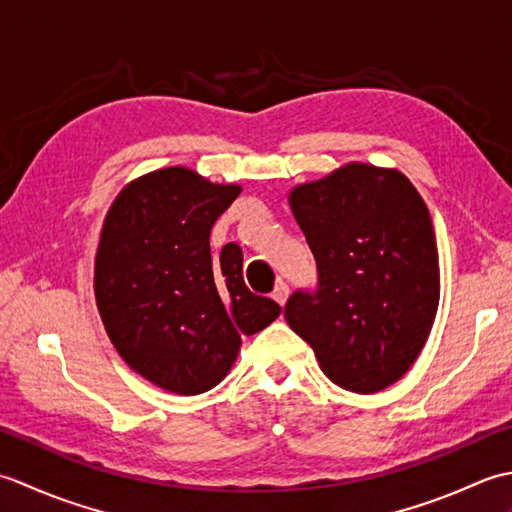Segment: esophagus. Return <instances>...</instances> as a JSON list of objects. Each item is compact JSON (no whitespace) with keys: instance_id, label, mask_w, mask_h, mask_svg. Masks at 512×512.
<instances>
[{"instance_id":"obj_1","label":"esophagus","mask_w":512,"mask_h":512,"mask_svg":"<svg viewBox=\"0 0 512 512\" xmlns=\"http://www.w3.org/2000/svg\"><path fill=\"white\" fill-rule=\"evenodd\" d=\"M288 295H290L288 284H286V281H279V284L273 290V299L279 303V306H284V303L288 301Z\"/></svg>"}]
</instances>
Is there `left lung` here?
<instances>
[{"mask_svg": "<svg viewBox=\"0 0 512 512\" xmlns=\"http://www.w3.org/2000/svg\"><path fill=\"white\" fill-rule=\"evenodd\" d=\"M290 206L317 262V286L288 297V325L339 387L374 394L394 385L438 310L427 204L402 173L354 162L301 184Z\"/></svg>", "mask_w": 512, "mask_h": 512, "instance_id": "8db88e82", "label": "left lung"}]
</instances>
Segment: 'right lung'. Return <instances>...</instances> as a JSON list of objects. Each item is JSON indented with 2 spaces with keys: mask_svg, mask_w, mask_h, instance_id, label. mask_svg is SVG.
<instances>
[{
  "mask_svg": "<svg viewBox=\"0 0 512 512\" xmlns=\"http://www.w3.org/2000/svg\"><path fill=\"white\" fill-rule=\"evenodd\" d=\"M239 195L169 167L129 184L105 217L94 290L125 363L173 394H202L235 363L239 336L273 323L281 306L250 292L242 248L211 257V228Z\"/></svg>",
  "mask_w": 512,
  "mask_h": 512,
  "instance_id": "obj_1",
  "label": "right lung"
}]
</instances>
